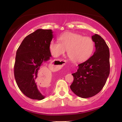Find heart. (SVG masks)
<instances>
[{
  "mask_svg": "<svg viewBox=\"0 0 122 122\" xmlns=\"http://www.w3.org/2000/svg\"><path fill=\"white\" fill-rule=\"evenodd\" d=\"M58 41H52L49 49L51 55L58 57L64 54L67 50L69 58L74 62H82L93 55L95 43L90 37L83 36L79 34L66 33L59 37Z\"/></svg>",
  "mask_w": 122,
  "mask_h": 122,
  "instance_id": "heart-1",
  "label": "heart"
}]
</instances>
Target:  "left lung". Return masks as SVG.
Here are the masks:
<instances>
[{"label":"left lung","instance_id":"obj_1","mask_svg":"<svg viewBox=\"0 0 122 122\" xmlns=\"http://www.w3.org/2000/svg\"><path fill=\"white\" fill-rule=\"evenodd\" d=\"M92 38L95 43L94 53L80 64L77 72L72 74L74 81L70 88L82 98L92 97L100 92L110 74L109 48L100 35L95 34Z\"/></svg>","mask_w":122,"mask_h":122}]
</instances>
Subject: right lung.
I'll use <instances>...</instances> for the list:
<instances>
[{"label": "right lung", "mask_w": 122, "mask_h": 122, "mask_svg": "<svg viewBox=\"0 0 122 122\" xmlns=\"http://www.w3.org/2000/svg\"><path fill=\"white\" fill-rule=\"evenodd\" d=\"M51 29H37L26 36L17 50L14 76L20 91L30 99L45 98L35 81L42 63L51 57L49 46L53 37Z\"/></svg>", "instance_id": "1"}]
</instances>
